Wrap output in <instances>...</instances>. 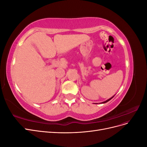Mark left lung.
<instances>
[{
  "label": "left lung",
  "mask_w": 147,
  "mask_h": 147,
  "mask_svg": "<svg viewBox=\"0 0 147 147\" xmlns=\"http://www.w3.org/2000/svg\"><path fill=\"white\" fill-rule=\"evenodd\" d=\"M114 96H115V95H114V96H113V97H111V98H110V99H108V100H106V101H104V102H102V104H104V103H106V102H108V101H109V100H111V99H112V98H113V97H114Z\"/></svg>",
  "instance_id": "1"
}]
</instances>
